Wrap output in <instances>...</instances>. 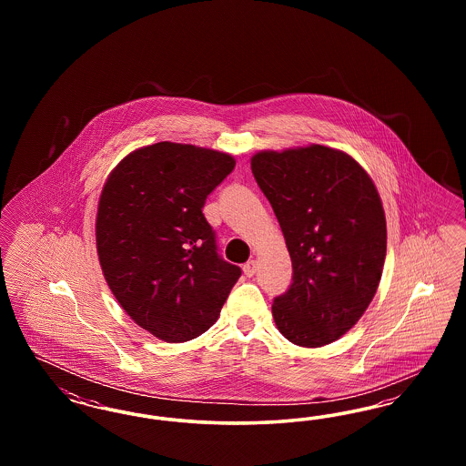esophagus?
<instances>
[{
	"label": "esophagus",
	"instance_id": "esophagus-1",
	"mask_svg": "<svg viewBox=\"0 0 466 466\" xmlns=\"http://www.w3.org/2000/svg\"><path fill=\"white\" fill-rule=\"evenodd\" d=\"M257 268H258V264L255 262V260H249L246 266L243 267L244 274H246V278H253L255 274H257Z\"/></svg>",
	"mask_w": 466,
	"mask_h": 466
}]
</instances>
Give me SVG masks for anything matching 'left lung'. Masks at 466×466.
Masks as SVG:
<instances>
[{"label": "left lung", "instance_id": "8db88e82", "mask_svg": "<svg viewBox=\"0 0 466 466\" xmlns=\"http://www.w3.org/2000/svg\"><path fill=\"white\" fill-rule=\"evenodd\" d=\"M251 173L293 267L272 304L276 327L302 348L330 344L355 327L380 281L386 217L376 185L353 157L321 145L258 152Z\"/></svg>", "mask_w": 466, "mask_h": 466}]
</instances>
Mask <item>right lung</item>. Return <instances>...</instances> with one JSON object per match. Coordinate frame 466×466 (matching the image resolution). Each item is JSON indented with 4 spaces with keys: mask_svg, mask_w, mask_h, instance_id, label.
I'll return each instance as SVG.
<instances>
[{
    "mask_svg": "<svg viewBox=\"0 0 466 466\" xmlns=\"http://www.w3.org/2000/svg\"><path fill=\"white\" fill-rule=\"evenodd\" d=\"M234 166L228 154L162 141L126 157L103 187L96 244L105 279L122 309L166 342L215 325L241 276L202 215Z\"/></svg>",
    "mask_w": 466,
    "mask_h": 466,
    "instance_id": "right-lung-1",
    "label": "right lung"
}]
</instances>
